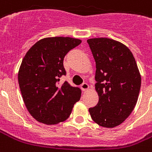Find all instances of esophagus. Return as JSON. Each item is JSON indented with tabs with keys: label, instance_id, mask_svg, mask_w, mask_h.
<instances>
[{
	"label": "esophagus",
	"instance_id": "esophagus-1",
	"mask_svg": "<svg viewBox=\"0 0 152 152\" xmlns=\"http://www.w3.org/2000/svg\"><path fill=\"white\" fill-rule=\"evenodd\" d=\"M80 88L81 89H82V91H87V90L89 88V86L87 83H84L83 84H81Z\"/></svg>",
	"mask_w": 152,
	"mask_h": 152
}]
</instances>
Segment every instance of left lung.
I'll return each mask as SVG.
<instances>
[{
  "label": "left lung",
  "mask_w": 152,
  "mask_h": 152,
  "mask_svg": "<svg viewBox=\"0 0 152 152\" xmlns=\"http://www.w3.org/2000/svg\"><path fill=\"white\" fill-rule=\"evenodd\" d=\"M96 61V91L99 102L89 108L99 126L122 124L134 109L141 86V76L133 54L126 45L109 38L87 40Z\"/></svg>",
  "instance_id": "1"
}]
</instances>
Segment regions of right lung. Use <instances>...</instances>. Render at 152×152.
<instances>
[{
	"instance_id": "1",
	"label": "right lung",
	"mask_w": 152,
	"mask_h": 152,
	"mask_svg": "<svg viewBox=\"0 0 152 152\" xmlns=\"http://www.w3.org/2000/svg\"><path fill=\"white\" fill-rule=\"evenodd\" d=\"M81 43L72 37H47L32 45L22 60L18 82L28 111L38 122L56 124L69 117L74 104L81 96V90L65 81L64 58Z\"/></svg>"
}]
</instances>
